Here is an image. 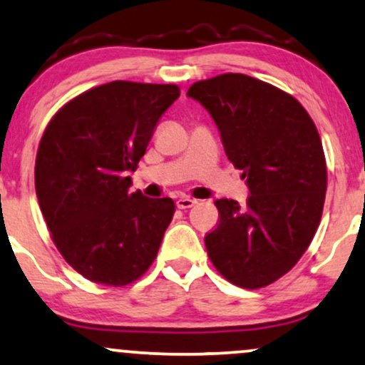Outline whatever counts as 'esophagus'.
<instances>
[{
    "label": "esophagus",
    "instance_id": "34e87169",
    "mask_svg": "<svg viewBox=\"0 0 365 365\" xmlns=\"http://www.w3.org/2000/svg\"><path fill=\"white\" fill-rule=\"evenodd\" d=\"M195 204H197V199H194V197H180V199L177 200L178 209H190V207H194Z\"/></svg>",
    "mask_w": 365,
    "mask_h": 365
}]
</instances>
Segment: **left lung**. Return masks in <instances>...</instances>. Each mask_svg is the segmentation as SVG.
<instances>
[{
  "mask_svg": "<svg viewBox=\"0 0 365 365\" xmlns=\"http://www.w3.org/2000/svg\"><path fill=\"white\" fill-rule=\"evenodd\" d=\"M187 95L212 115L250 188L247 205L214 202L219 222L204 240L210 262L238 287H265L299 262L322 221L328 175L318 129L292 95L247 74L197 81Z\"/></svg>",
  "mask_w": 365,
  "mask_h": 365,
  "instance_id": "obj_1",
  "label": "left lung"
}]
</instances>
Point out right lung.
Returning <instances> with one entry per match:
<instances>
[{"label":"right lung","mask_w":365,"mask_h":365,"mask_svg":"<svg viewBox=\"0 0 365 365\" xmlns=\"http://www.w3.org/2000/svg\"><path fill=\"white\" fill-rule=\"evenodd\" d=\"M178 96L177 85L112 81L69 100L43 130L38 205L56 248L91 282L122 287L155 262L175 204L130 194L127 173Z\"/></svg>","instance_id":"obj_1"}]
</instances>
